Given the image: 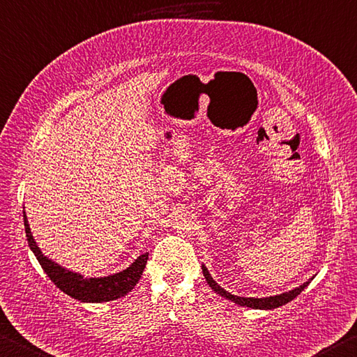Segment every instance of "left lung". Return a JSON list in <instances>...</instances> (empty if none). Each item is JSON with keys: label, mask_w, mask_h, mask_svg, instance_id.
Returning <instances> with one entry per match:
<instances>
[{"label": "left lung", "mask_w": 357, "mask_h": 357, "mask_svg": "<svg viewBox=\"0 0 357 357\" xmlns=\"http://www.w3.org/2000/svg\"><path fill=\"white\" fill-rule=\"evenodd\" d=\"M202 271H204V278L207 280V284L211 287V290L216 291L218 295L230 299V301H234L235 304L243 305V307H251V309H260V310H271V309H278L280 305H284L287 303H290L291 299H295L299 293H301L305 287L310 284V280L314 279H309L307 282H304L303 285L296 287V289H293L290 291H285V293H280V295H274V296H266V298H245V296H235L232 293H229L222 289L221 285L216 284V280L211 278V274L208 273L207 266L202 265Z\"/></svg>", "instance_id": "left-lung-1"}]
</instances>
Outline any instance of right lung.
I'll return each instance as SVG.
<instances>
[{
    "mask_svg": "<svg viewBox=\"0 0 357 357\" xmlns=\"http://www.w3.org/2000/svg\"><path fill=\"white\" fill-rule=\"evenodd\" d=\"M23 220H24V232H26L28 245L31 251L34 252L36 259L39 260L43 271L47 273V276L52 279V282L58 287L61 291H64L66 295L72 296L73 299H78L81 303H108L114 301V299L125 296L127 293L135 289L137 280L141 279L144 268H146L149 254H142L137 257L133 264L125 270L109 274L105 278H84L83 274L73 273L67 268L56 264L52 259H48L47 255H43L40 248L37 246L34 241V236L31 234L29 224L26 213L23 211Z\"/></svg>",
    "mask_w": 357,
    "mask_h": 357,
    "instance_id": "right-lung-1",
    "label": "right lung"
}]
</instances>
